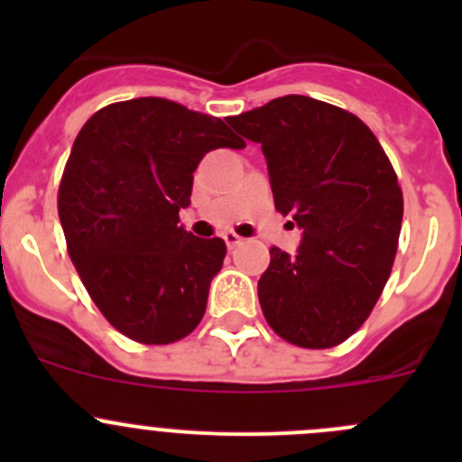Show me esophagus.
I'll list each match as a JSON object with an SVG mask.
<instances>
[{
	"label": "esophagus",
	"instance_id": "34e87169",
	"mask_svg": "<svg viewBox=\"0 0 462 462\" xmlns=\"http://www.w3.org/2000/svg\"><path fill=\"white\" fill-rule=\"evenodd\" d=\"M223 241H226V245L227 248H235V245H239L241 244V236L236 235V232H226V235H223Z\"/></svg>",
	"mask_w": 462,
	"mask_h": 462
}]
</instances>
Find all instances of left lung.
<instances>
[{
  "label": "left lung",
  "instance_id": "8db88e82",
  "mask_svg": "<svg viewBox=\"0 0 462 462\" xmlns=\"http://www.w3.org/2000/svg\"><path fill=\"white\" fill-rule=\"evenodd\" d=\"M227 125L261 144L274 208L301 230L295 257L270 248L261 310L295 346H337L369 318L393 268L398 176L357 116L315 97H274Z\"/></svg>",
  "mask_w": 462,
  "mask_h": 462
}]
</instances>
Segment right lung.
I'll list each match as a JSON object with an SVG mask.
<instances>
[{
    "instance_id": "obj_1",
    "label": "right lung",
    "mask_w": 462,
    "mask_h": 462,
    "mask_svg": "<svg viewBox=\"0 0 462 462\" xmlns=\"http://www.w3.org/2000/svg\"><path fill=\"white\" fill-rule=\"evenodd\" d=\"M221 147L245 143L165 97L102 106L73 143L58 194L69 254L93 304L134 342H179L203 319L226 244L179 226V209L201 158Z\"/></svg>"
}]
</instances>
